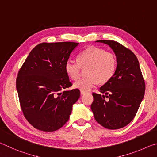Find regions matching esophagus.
Segmentation results:
<instances>
[{"label": "esophagus", "mask_w": 157, "mask_h": 157, "mask_svg": "<svg viewBox=\"0 0 157 157\" xmlns=\"http://www.w3.org/2000/svg\"><path fill=\"white\" fill-rule=\"evenodd\" d=\"M80 93H81V94H82V95L86 94V91H80Z\"/></svg>", "instance_id": "esophagus-1"}]
</instances>
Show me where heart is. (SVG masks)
Returning a JSON list of instances; mask_svg holds the SVG:
<instances>
[{
  "label": "heart",
  "instance_id": "b5f03b06",
  "mask_svg": "<svg viewBox=\"0 0 157 157\" xmlns=\"http://www.w3.org/2000/svg\"><path fill=\"white\" fill-rule=\"evenodd\" d=\"M78 62L68 59L64 68L70 78L75 80L80 75L82 68H86V76L76 81L74 87L88 91L100 82L105 84L113 78L117 68V58L113 52L100 48L91 46L79 52Z\"/></svg>",
  "mask_w": 157,
  "mask_h": 157
}]
</instances>
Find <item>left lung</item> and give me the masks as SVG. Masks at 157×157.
Masks as SVG:
<instances>
[{
  "instance_id": "obj_1",
  "label": "left lung",
  "mask_w": 157,
  "mask_h": 157,
  "mask_svg": "<svg viewBox=\"0 0 157 157\" xmlns=\"http://www.w3.org/2000/svg\"><path fill=\"white\" fill-rule=\"evenodd\" d=\"M96 42L107 44L113 50L117 68L113 78L100 88L104 95L93 93L91 109L95 121L102 127L118 129L127 125L136 116L144 97L145 81L139 60L132 50L115 41Z\"/></svg>"
}]
</instances>
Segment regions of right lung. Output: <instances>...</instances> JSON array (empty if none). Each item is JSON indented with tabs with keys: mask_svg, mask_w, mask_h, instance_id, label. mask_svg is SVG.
Segmentation results:
<instances>
[{
	"mask_svg": "<svg viewBox=\"0 0 157 157\" xmlns=\"http://www.w3.org/2000/svg\"><path fill=\"white\" fill-rule=\"evenodd\" d=\"M75 42L41 43L31 50L18 73L17 89L21 110L34 128L54 132L64 125L78 101L64 66Z\"/></svg>",
	"mask_w": 157,
	"mask_h": 157,
	"instance_id": "add662e5",
	"label": "right lung"
}]
</instances>
